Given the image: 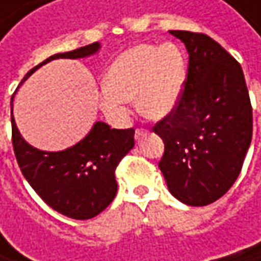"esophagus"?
Returning a JSON list of instances; mask_svg holds the SVG:
<instances>
[{"instance_id":"esophagus-1","label":"esophagus","mask_w":261,"mask_h":261,"mask_svg":"<svg viewBox=\"0 0 261 261\" xmlns=\"http://www.w3.org/2000/svg\"><path fill=\"white\" fill-rule=\"evenodd\" d=\"M148 133V130L146 128H142V127H137L136 128V133H134V136H136V139H140L143 134H146Z\"/></svg>"}]
</instances>
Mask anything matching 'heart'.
Masks as SVG:
<instances>
[{
  "instance_id": "1",
  "label": "heart",
  "mask_w": 261,
  "mask_h": 261,
  "mask_svg": "<svg viewBox=\"0 0 261 261\" xmlns=\"http://www.w3.org/2000/svg\"><path fill=\"white\" fill-rule=\"evenodd\" d=\"M184 81L186 60L178 46L142 43L113 62L99 104L109 118L121 122L128 115V101L136 98L145 118L162 119L177 106Z\"/></svg>"
}]
</instances>
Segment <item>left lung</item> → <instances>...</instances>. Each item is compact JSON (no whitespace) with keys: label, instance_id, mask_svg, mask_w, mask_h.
<instances>
[{"label":"left lung","instance_id":"obj_1","mask_svg":"<svg viewBox=\"0 0 261 261\" xmlns=\"http://www.w3.org/2000/svg\"><path fill=\"white\" fill-rule=\"evenodd\" d=\"M189 53L174 110L152 130L163 139L159 168L171 193L202 207L237 180L252 139V107L240 63L204 33L171 30Z\"/></svg>","mask_w":261,"mask_h":261}]
</instances>
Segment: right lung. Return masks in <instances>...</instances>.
I'll list each match as a JSON object with an SVG mask.
<instances>
[{"instance_id":"1","label":"right lung","mask_w":261,"mask_h":261,"mask_svg":"<svg viewBox=\"0 0 261 261\" xmlns=\"http://www.w3.org/2000/svg\"><path fill=\"white\" fill-rule=\"evenodd\" d=\"M98 48L95 42L51 56L28 71L24 80L49 60L86 57L96 53ZM12 143L21 172L34 192L56 212L84 221L99 215L115 199L118 192L115 171L134 146V130H116L104 122H96L77 145L65 151L46 152L27 143L12 116Z\"/></svg>"}]
</instances>
